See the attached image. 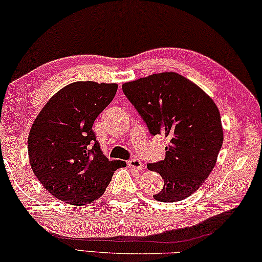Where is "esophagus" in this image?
<instances>
[{"mask_svg":"<svg viewBox=\"0 0 262 262\" xmlns=\"http://www.w3.org/2000/svg\"><path fill=\"white\" fill-rule=\"evenodd\" d=\"M128 165H129V167L135 169V170H141L143 168V163L140 159H136V158H133L130 160H128Z\"/></svg>","mask_w":262,"mask_h":262,"instance_id":"34e87169","label":"esophagus"}]
</instances>
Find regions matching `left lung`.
I'll return each mask as SVG.
<instances>
[{"label":"left lung","instance_id":"obj_1","mask_svg":"<svg viewBox=\"0 0 262 262\" xmlns=\"http://www.w3.org/2000/svg\"><path fill=\"white\" fill-rule=\"evenodd\" d=\"M122 92L150 134L169 140L165 159L147 164V169L164 180V188L155 199L175 203L189 197L205 182L222 146L221 117L215 103L197 84L174 72L126 82Z\"/></svg>","mask_w":262,"mask_h":262}]
</instances>
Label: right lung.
Segmentation results:
<instances>
[{
    "label": "right lung",
    "mask_w": 262,
    "mask_h": 262,
    "mask_svg": "<svg viewBox=\"0 0 262 262\" xmlns=\"http://www.w3.org/2000/svg\"><path fill=\"white\" fill-rule=\"evenodd\" d=\"M116 83L78 81L54 95L33 122L28 157L41 184L59 201L82 206L105 191L125 161L103 155L94 121L112 102Z\"/></svg>",
    "instance_id": "add662e5"
}]
</instances>
